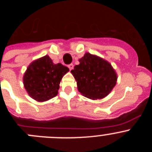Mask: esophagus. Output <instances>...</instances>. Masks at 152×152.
Listing matches in <instances>:
<instances>
[{
	"mask_svg": "<svg viewBox=\"0 0 152 152\" xmlns=\"http://www.w3.org/2000/svg\"><path fill=\"white\" fill-rule=\"evenodd\" d=\"M68 68H69L70 69V71H71V70H72L73 69V68H74V64H68Z\"/></svg>",
	"mask_w": 152,
	"mask_h": 152,
	"instance_id": "1",
	"label": "esophagus"
}]
</instances>
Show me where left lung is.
<instances>
[{
    "mask_svg": "<svg viewBox=\"0 0 152 152\" xmlns=\"http://www.w3.org/2000/svg\"><path fill=\"white\" fill-rule=\"evenodd\" d=\"M79 62L71 71L79 92L92 100L107 96L117 81V74L110 63L88 52L79 59Z\"/></svg>",
    "mask_w": 152,
    "mask_h": 152,
    "instance_id": "obj_1",
    "label": "left lung"
}]
</instances>
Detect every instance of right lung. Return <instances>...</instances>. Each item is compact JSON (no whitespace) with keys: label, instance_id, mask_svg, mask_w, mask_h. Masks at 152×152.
<instances>
[{"label":"right lung","instance_id":"add662e5","mask_svg":"<svg viewBox=\"0 0 152 152\" xmlns=\"http://www.w3.org/2000/svg\"><path fill=\"white\" fill-rule=\"evenodd\" d=\"M68 72V68L54 64L46 55L29 64L23 77L24 88L36 101H47L58 94L61 78Z\"/></svg>","mask_w":152,"mask_h":152}]
</instances>
